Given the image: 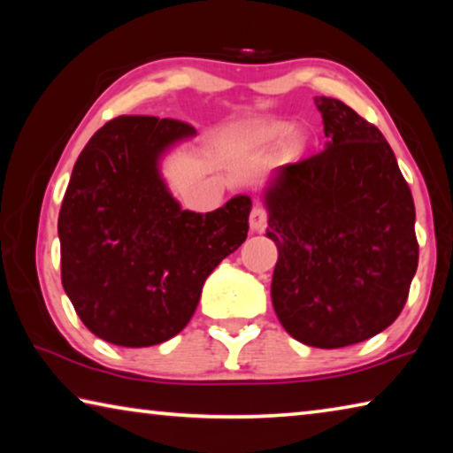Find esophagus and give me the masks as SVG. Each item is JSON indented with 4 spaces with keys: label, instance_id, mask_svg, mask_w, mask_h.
I'll return each instance as SVG.
<instances>
[{
    "label": "esophagus",
    "instance_id": "obj_1",
    "mask_svg": "<svg viewBox=\"0 0 453 453\" xmlns=\"http://www.w3.org/2000/svg\"><path fill=\"white\" fill-rule=\"evenodd\" d=\"M265 221H267V213L264 208H254L250 213V227L254 229V232H264L265 227Z\"/></svg>",
    "mask_w": 453,
    "mask_h": 453
}]
</instances>
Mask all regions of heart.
<instances>
[{
  "instance_id": "b5f03b06",
  "label": "heart",
  "mask_w": 453,
  "mask_h": 453,
  "mask_svg": "<svg viewBox=\"0 0 453 453\" xmlns=\"http://www.w3.org/2000/svg\"><path fill=\"white\" fill-rule=\"evenodd\" d=\"M294 132V126L281 119H251L234 129V142L242 150H267L278 148ZM289 137V136H288ZM290 138V137H289ZM303 148V137L294 134L288 141L289 151H300Z\"/></svg>"
}]
</instances>
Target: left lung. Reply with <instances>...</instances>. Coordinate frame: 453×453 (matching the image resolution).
<instances>
[{"instance_id": "obj_1", "label": "left lung", "mask_w": 453, "mask_h": 453, "mask_svg": "<svg viewBox=\"0 0 453 453\" xmlns=\"http://www.w3.org/2000/svg\"><path fill=\"white\" fill-rule=\"evenodd\" d=\"M326 150L281 165L264 188L278 245L272 303L311 348L370 340L403 310L418 270L416 208L386 137L334 97H316Z\"/></svg>"}]
</instances>
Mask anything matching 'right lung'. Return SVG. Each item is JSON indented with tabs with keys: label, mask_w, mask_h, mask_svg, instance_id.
Listing matches in <instances>:
<instances>
[{
	"label": "right lung",
	"mask_w": 453,
	"mask_h": 453,
	"mask_svg": "<svg viewBox=\"0 0 453 453\" xmlns=\"http://www.w3.org/2000/svg\"><path fill=\"white\" fill-rule=\"evenodd\" d=\"M196 129L121 116L97 129L73 165L59 210L61 283L91 334L124 348L178 335L208 275L248 237L250 196L183 210L162 162Z\"/></svg>",
	"instance_id": "obj_1"
}]
</instances>
